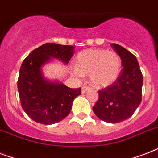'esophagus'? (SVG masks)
Returning <instances> with one entry per match:
<instances>
[{
    "label": "esophagus",
    "instance_id": "34e87169",
    "mask_svg": "<svg viewBox=\"0 0 158 158\" xmlns=\"http://www.w3.org/2000/svg\"><path fill=\"white\" fill-rule=\"evenodd\" d=\"M90 88L89 87H86V86H84L82 88V94H85L86 92H88L89 90H90Z\"/></svg>",
    "mask_w": 158,
    "mask_h": 158
}]
</instances>
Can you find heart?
<instances>
[{"label": "heart", "instance_id": "heart-1", "mask_svg": "<svg viewBox=\"0 0 158 158\" xmlns=\"http://www.w3.org/2000/svg\"><path fill=\"white\" fill-rule=\"evenodd\" d=\"M120 69L121 59L116 52L104 49H89L77 56L73 72L79 77L89 74L90 83L94 87L103 88L117 79Z\"/></svg>", "mask_w": 158, "mask_h": 158}]
</instances>
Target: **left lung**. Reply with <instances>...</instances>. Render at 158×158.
<instances>
[{
  "label": "left lung",
  "instance_id": "8db88e82",
  "mask_svg": "<svg viewBox=\"0 0 158 158\" xmlns=\"http://www.w3.org/2000/svg\"><path fill=\"white\" fill-rule=\"evenodd\" d=\"M110 46L122 60V70L114 84L98 91L93 110L105 122L119 123L129 119L139 106L143 79L136 57L118 44Z\"/></svg>",
  "mask_w": 158,
  "mask_h": 158
}]
</instances>
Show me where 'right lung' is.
<instances>
[{
  "mask_svg": "<svg viewBox=\"0 0 158 158\" xmlns=\"http://www.w3.org/2000/svg\"><path fill=\"white\" fill-rule=\"evenodd\" d=\"M74 47L45 43L33 50L21 64L18 91L21 106L36 122L52 125L69 115L74 99L81 94V88L70 89L58 80L47 79L43 67L56 59L69 63Z\"/></svg>",
  "mask_w": 158,
  "mask_h": 158,
  "instance_id": "right-lung-1",
  "label": "right lung"
}]
</instances>
